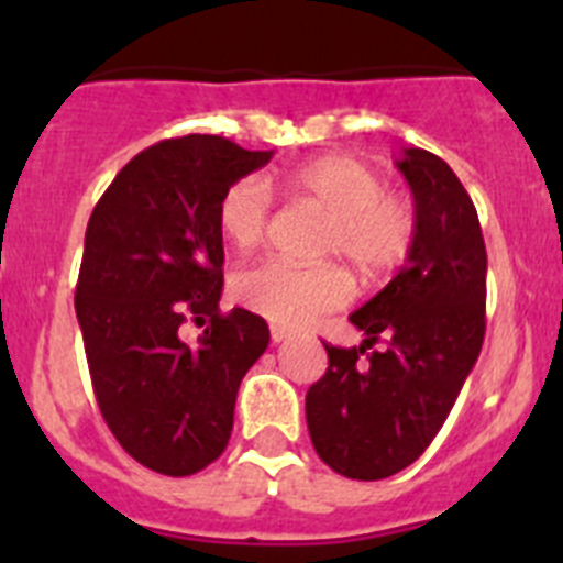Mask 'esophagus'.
Listing matches in <instances>:
<instances>
[{"instance_id": "esophagus-1", "label": "esophagus", "mask_w": 563, "mask_h": 563, "mask_svg": "<svg viewBox=\"0 0 563 563\" xmlns=\"http://www.w3.org/2000/svg\"><path fill=\"white\" fill-rule=\"evenodd\" d=\"M271 338H273V343H285V341H290L292 332L285 330V327H276V324H273V327H271Z\"/></svg>"}]
</instances>
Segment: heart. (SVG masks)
Returning <instances> with one entry per match:
<instances>
[{"instance_id":"heart-1","label":"heart","mask_w":563,"mask_h":563,"mask_svg":"<svg viewBox=\"0 0 563 563\" xmlns=\"http://www.w3.org/2000/svg\"><path fill=\"white\" fill-rule=\"evenodd\" d=\"M287 191L330 213L327 256H341L361 276L391 271L415 239V208L383 177L355 157H324L287 174ZM222 236L239 251L262 245L271 228V191L256 177H242L222 194L217 208ZM242 307L282 327H307L324 312L341 310L352 296L341 267H301L267 258L233 276Z\"/></svg>"}]
</instances>
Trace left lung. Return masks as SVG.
<instances>
[{"label": "left lung", "mask_w": 563, "mask_h": 563, "mask_svg": "<svg viewBox=\"0 0 563 563\" xmlns=\"http://www.w3.org/2000/svg\"><path fill=\"white\" fill-rule=\"evenodd\" d=\"M395 166L415 197L406 265L350 316L366 341L324 346L327 375L307 391L318 456L363 482L386 479L429 449L485 341L487 253L474 202L426 148H402ZM380 336L387 350L361 362Z\"/></svg>", "instance_id": "left-lung-1"}]
</instances>
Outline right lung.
I'll return each instance as SVG.
<instances>
[{"label": "right lung", "instance_id": "obj_1", "mask_svg": "<svg viewBox=\"0 0 563 563\" xmlns=\"http://www.w3.org/2000/svg\"><path fill=\"white\" fill-rule=\"evenodd\" d=\"M273 152L217 134L161 141L126 163L89 217L76 316L114 440L166 476L225 451L239 383L271 343L265 318L220 312L222 194ZM188 317L207 330L179 335Z\"/></svg>", "mask_w": 563, "mask_h": 563}]
</instances>
